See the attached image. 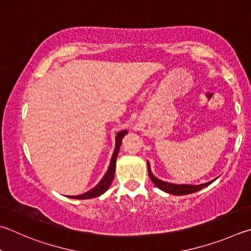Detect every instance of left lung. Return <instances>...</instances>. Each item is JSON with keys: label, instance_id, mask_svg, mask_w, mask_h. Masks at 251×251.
<instances>
[{"label": "left lung", "instance_id": "obj_1", "mask_svg": "<svg viewBox=\"0 0 251 251\" xmlns=\"http://www.w3.org/2000/svg\"><path fill=\"white\" fill-rule=\"evenodd\" d=\"M147 165H148V175L150 176V180L153 182V184L157 186L162 191H165V192L169 193V194H173V195H186V194H191V193H194V192H198V191L202 190L205 186L209 185L211 183H213L214 180L212 181H208L206 183H202V184H175V183H170V182H166V181H162L160 179H158L153 176V173L151 172V169H150V165L149 162L147 161Z\"/></svg>", "mask_w": 251, "mask_h": 251}]
</instances>
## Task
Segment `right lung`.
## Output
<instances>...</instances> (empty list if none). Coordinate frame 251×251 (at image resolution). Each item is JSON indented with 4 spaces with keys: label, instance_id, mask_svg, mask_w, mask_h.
Here are the masks:
<instances>
[{
    "label": "right lung",
    "instance_id": "obj_1",
    "mask_svg": "<svg viewBox=\"0 0 251 251\" xmlns=\"http://www.w3.org/2000/svg\"><path fill=\"white\" fill-rule=\"evenodd\" d=\"M128 133L126 129L125 130H121L116 134L115 137V148H114V151L111 158V162L110 166L107 168V171L105 172V175L101 179V181L94 186L93 189H91L88 192H85L83 194H79V195H69L68 198L70 199H75V200H88V199H93V198H98L100 195H102L103 193H105L106 191L110 188V185L112 183V181L114 179V173H115V166H116V159L118 156V152H120V148L122 145V140L123 137Z\"/></svg>",
    "mask_w": 251,
    "mask_h": 251
}]
</instances>
